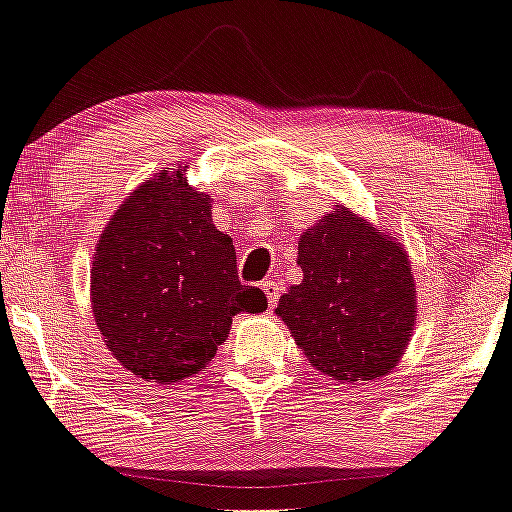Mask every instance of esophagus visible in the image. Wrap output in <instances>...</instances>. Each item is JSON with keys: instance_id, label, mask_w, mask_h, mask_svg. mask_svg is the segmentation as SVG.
<instances>
[{"instance_id": "1", "label": "esophagus", "mask_w": 512, "mask_h": 512, "mask_svg": "<svg viewBox=\"0 0 512 512\" xmlns=\"http://www.w3.org/2000/svg\"><path fill=\"white\" fill-rule=\"evenodd\" d=\"M261 290L263 293H266V298H268V307H276L278 305V298H280V290H278V283L276 280H271V278H266V280H261Z\"/></svg>"}]
</instances>
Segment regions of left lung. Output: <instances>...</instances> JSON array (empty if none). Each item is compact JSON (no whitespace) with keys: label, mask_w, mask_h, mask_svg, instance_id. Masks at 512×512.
Segmentation results:
<instances>
[{"label":"left lung","mask_w":512,"mask_h":512,"mask_svg":"<svg viewBox=\"0 0 512 512\" xmlns=\"http://www.w3.org/2000/svg\"><path fill=\"white\" fill-rule=\"evenodd\" d=\"M302 283L278 300L276 315L317 371L344 383L386 376L415 327V283L395 236L334 205L302 232Z\"/></svg>","instance_id":"left-lung-1"}]
</instances>
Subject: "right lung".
I'll return each instance as SVG.
<instances>
[{
	"label": "right lung",
	"mask_w": 512,
	"mask_h": 512,
	"mask_svg": "<svg viewBox=\"0 0 512 512\" xmlns=\"http://www.w3.org/2000/svg\"><path fill=\"white\" fill-rule=\"evenodd\" d=\"M185 168L131 192L92 256L97 329L114 359L151 383L202 371L234 315L268 307L261 290L239 283L232 239L212 224L210 195L190 188Z\"/></svg>",
	"instance_id": "add662e5"
}]
</instances>
